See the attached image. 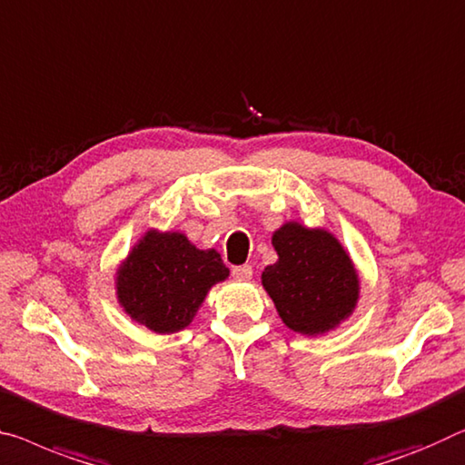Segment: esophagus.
I'll return each instance as SVG.
<instances>
[{
    "label": "esophagus",
    "instance_id": "esophagus-1",
    "mask_svg": "<svg viewBox=\"0 0 465 465\" xmlns=\"http://www.w3.org/2000/svg\"><path fill=\"white\" fill-rule=\"evenodd\" d=\"M252 276H253V270H252V266H234L232 268V278L234 281H239V282H245V281H252Z\"/></svg>",
    "mask_w": 465,
    "mask_h": 465
}]
</instances>
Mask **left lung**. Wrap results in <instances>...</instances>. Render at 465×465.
<instances>
[{
	"label": "left lung",
	"mask_w": 465,
	"mask_h": 465,
	"mask_svg": "<svg viewBox=\"0 0 465 465\" xmlns=\"http://www.w3.org/2000/svg\"><path fill=\"white\" fill-rule=\"evenodd\" d=\"M276 263L262 284L292 332L318 337L351 316L360 299V274L347 249L324 228L284 223L272 234Z\"/></svg>",
	"instance_id": "8db88e82"
}]
</instances>
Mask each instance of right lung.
Listing matches in <instances>:
<instances>
[{
  "label": "right lung",
  "mask_w": 465,
  "mask_h": 465,
  "mask_svg": "<svg viewBox=\"0 0 465 465\" xmlns=\"http://www.w3.org/2000/svg\"><path fill=\"white\" fill-rule=\"evenodd\" d=\"M228 274L216 249H197L184 232L149 228L116 270V297L133 322L173 334L193 322Z\"/></svg>",
  "instance_id": "add662e5"
}]
</instances>
